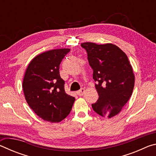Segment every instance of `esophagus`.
Listing matches in <instances>:
<instances>
[{
  "instance_id": "34e87169",
  "label": "esophagus",
  "mask_w": 156,
  "mask_h": 156,
  "mask_svg": "<svg viewBox=\"0 0 156 156\" xmlns=\"http://www.w3.org/2000/svg\"><path fill=\"white\" fill-rule=\"evenodd\" d=\"M84 91H85V90H84V88H82V89H80V90L77 91V94L79 96H82L84 94Z\"/></svg>"
}]
</instances>
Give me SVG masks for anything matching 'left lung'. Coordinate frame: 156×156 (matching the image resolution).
<instances>
[{
	"instance_id": "obj_1",
	"label": "left lung",
	"mask_w": 156,
	"mask_h": 156,
	"mask_svg": "<svg viewBox=\"0 0 156 156\" xmlns=\"http://www.w3.org/2000/svg\"><path fill=\"white\" fill-rule=\"evenodd\" d=\"M81 46L87 52L99 96L92 108L100 115L112 118L131 96L135 83L133 69L125 53L115 44L87 42Z\"/></svg>"
}]
</instances>
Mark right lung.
<instances>
[{"label": "right lung", "instance_id": "add662e5", "mask_svg": "<svg viewBox=\"0 0 156 156\" xmlns=\"http://www.w3.org/2000/svg\"><path fill=\"white\" fill-rule=\"evenodd\" d=\"M70 49H56L37 55L26 69L23 81L25 100L42 119L59 122L69 114L75 98L65 93L60 64Z\"/></svg>", "mask_w": 156, "mask_h": 156}]
</instances>
